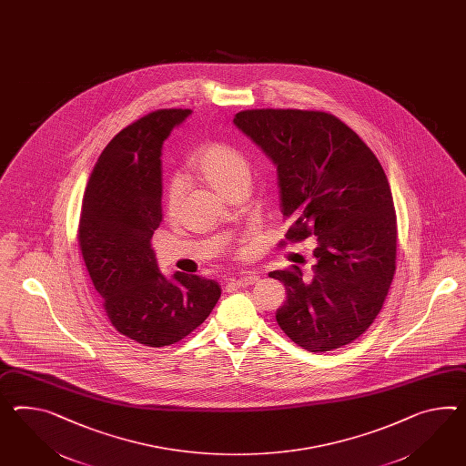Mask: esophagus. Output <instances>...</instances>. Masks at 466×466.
Returning a JSON list of instances; mask_svg holds the SVG:
<instances>
[{"label":"esophagus","mask_w":466,"mask_h":466,"mask_svg":"<svg viewBox=\"0 0 466 466\" xmlns=\"http://www.w3.org/2000/svg\"><path fill=\"white\" fill-rule=\"evenodd\" d=\"M260 280V277L257 274H247L243 275V277H239L237 280H229L228 282V287H248L253 286V284H257Z\"/></svg>","instance_id":"34e87169"}]
</instances>
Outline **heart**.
<instances>
[{
  "label": "heart",
  "mask_w": 466,
  "mask_h": 466,
  "mask_svg": "<svg viewBox=\"0 0 466 466\" xmlns=\"http://www.w3.org/2000/svg\"><path fill=\"white\" fill-rule=\"evenodd\" d=\"M194 167L221 196L238 182H248L250 167L238 148L225 144L206 145L194 158ZM182 180L174 179L167 189V211L176 213L182 198Z\"/></svg>",
  "instance_id": "obj_1"
}]
</instances>
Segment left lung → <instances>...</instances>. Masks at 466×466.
<instances>
[{
	"instance_id": "8db88e82",
	"label": "left lung",
	"mask_w": 466,
	"mask_h": 466,
	"mask_svg": "<svg viewBox=\"0 0 466 466\" xmlns=\"http://www.w3.org/2000/svg\"><path fill=\"white\" fill-rule=\"evenodd\" d=\"M235 127L277 167L287 239L318 237L312 277L270 272L286 286L275 312L282 331L312 353L331 351L370 328L395 272L394 199L379 158L329 113L247 109Z\"/></svg>"
}]
</instances>
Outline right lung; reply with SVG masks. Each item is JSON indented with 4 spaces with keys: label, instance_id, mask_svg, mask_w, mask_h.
I'll use <instances>...</instances> for the list:
<instances>
[{
    "label": "right lung",
    "instance_id": "add662e5",
    "mask_svg": "<svg viewBox=\"0 0 466 466\" xmlns=\"http://www.w3.org/2000/svg\"><path fill=\"white\" fill-rule=\"evenodd\" d=\"M191 109H158L123 128L97 158L84 192L79 247L107 319L145 346L174 345L211 314L221 287L162 275L152 237L162 223V145Z\"/></svg>",
    "mask_w": 466,
    "mask_h": 466
}]
</instances>
